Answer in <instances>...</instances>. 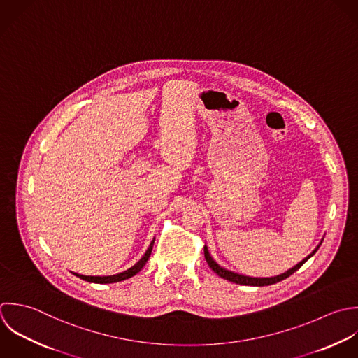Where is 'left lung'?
Masks as SVG:
<instances>
[{
  "instance_id": "obj_1",
  "label": "left lung",
  "mask_w": 358,
  "mask_h": 358,
  "mask_svg": "<svg viewBox=\"0 0 358 358\" xmlns=\"http://www.w3.org/2000/svg\"><path fill=\"white\" fill-rule=\"evenodd\" d=\"M322 241H324V238L321 240V243L318 244V247L307 257V258H304L301 262H299L296 266H293L292 269H289L287 272H285V273H282V275H278V276H273V278H251V276H244V275H240V273H236V272H231V271H227V269H224V268H222L213 258H212V255L209 254V250H208V247L205 245L203 247V251H205V259H206V262H208V265L210 266V269L215 272V273H217L220 278H223V279H226V280H229V282H233V283H237V285H245V286H271V285H275V283H278V282H282V280H285V279H287L289 276H292L294 272H297L317 251H318V248L321 247V244H322Z\"/></svg>"
}]
</instances>
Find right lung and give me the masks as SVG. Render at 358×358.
Wrapping results in <instances>:
<instances>
[{
  "label": "right lung",
  "mask_w": 358,
  "mask_h": 358,
  "mask_svg": "<svg viewBox=\"0 0 358 358\" xmlns=\"http://www.w3.org/2000/svg\"><path fill=\"white\" fill-rule=\"evenodd\" d=\"M153 244H155V238L150 241V245L149 248L146 250V252L143 254V257L134 265L131 266L129 269L121 272V273H117V275H111V276H85V275H79V273H75L72 272L76 278L82 279V280H86V282H90V283H99V285H107V283H117V282H122V280H127L132 276H135L138 272H141V269L145 266V264L148 262L150 254H152V250H153Z\"/></svg>",
  "instance_id": "obj_1"
}]
</instances>
